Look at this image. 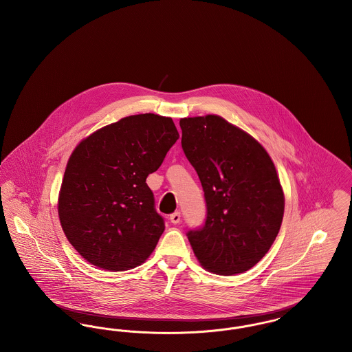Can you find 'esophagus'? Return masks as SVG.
<instances>
[{"mask_svg": "<svg viewBox=\"0 0 352 352\" xmlns=\"http://www.w3.org/2000/svg\"><path fill=\"white\" fill-rule=\"evenodd\" d=\"M170 221L173 223V224H178L179 221H181V212H174V214H171L170 215Z\"/></svg>", "mask_w": 352, "mask_h": 352, "instance_id": "34e87169", "label": "esophagus"}]
</instances>
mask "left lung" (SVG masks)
I'll list each match as a JSON object with an SVG mask.
<instances>
[{"label": "left lung", "instance_id": "8db88e82", "mask_svg": "<svg viewBox=\"0 0 352 352\" xmlns=\"http://www.w3.org/2000/svg\"><path fill=\"white\" fill-rule=\"evenodd\" d=\"M182 149L204 191L207 214L188 230L204 268L234 276L254 267L276 240L284 217V192L265 149L224 118H182Z\"/></svg>", "mask_w": 352, "mask_h": 352}]
</instances>
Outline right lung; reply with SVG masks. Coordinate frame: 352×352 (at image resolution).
I'll use <instances>...</instances> for the list:
<instances>
[{"label": "right lung", "mask_w": 352, "mask_h": 352, "mask_svg": "<svg viewBox=\"0 0 352 352\" xmlns=\"http://www.w3.org/2000/svg\"><path fill=\"white\" fill-rule=\"evenodd\" d=\"M178 137L171 118L135 115L91 134L71 154L58 211L68 241L88 263L121 272L151 256L165 219L146 178Z\"/></svg>", "instance_id": "1"}]
</instances>
